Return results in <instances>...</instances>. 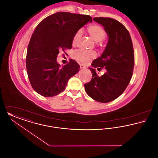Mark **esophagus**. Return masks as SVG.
<instances>
[{
    "mask_svg": "<svg viewBox=\"0 0 158 158\" xmlns=\"http://www.w3.org/2000/svg\"><path fill=\"white\" fill-rule=\"evenodd\" d=\"M80 68H81V69H85V66L84 65L82 64H80Z\"/></svg>",
    "mask_w": 158,
    "mask_h": 158,
    "instance_id": "esophagus-1",
    "label": "esophagus"
}]
</instances>
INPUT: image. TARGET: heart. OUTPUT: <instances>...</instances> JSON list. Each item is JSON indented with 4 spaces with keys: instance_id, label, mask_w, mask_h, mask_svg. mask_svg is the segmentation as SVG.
I'll use <instances>...</instances> for the list:
<instances>
[{
    "instance_id": "obj_1",
    "label": "heart",
    "mask_w": 158,
    "mask_h": 158,
    "mask_svg": "<svg viewBox=\"0 0 158 158\" xmlns=\"http://www.w3.org/2000/svg\"><path fill=\"white\" fill-rule=\"evenodd\" d=\"M86 32L88 35L95 43H102V40L106 35V31L102 27L98 24H92L88 27ZM82 35V30L76 31L73 40L72 44L76 45L79 42ZM97 56V53L94 52H85L82 50H79L75 54V58L77 60L82 63H88L91 59H94Z\"/></svg>"
}]
</instances>
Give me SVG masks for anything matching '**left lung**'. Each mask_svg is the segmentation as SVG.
I'll return each mask as SVG.
<instances>
[{
  "instance_id": "1",
  "label": "left lung",
  "mask_w": 158,
  "mask_h": 158,
  "mask_svg": "<svg viewBox=\"0 0 158 158\" xmlns=\"http://www.w3.org/2000/svg\"><path fill=\"white\" fill-rule=\"evenodd\" d=\"M94 21L103 26L108 40L102 54L92 63V78L84 85L88 95L99 102H109L119 97L131 79L135 54L131 38L126 27L110 18H94ZM104 68L101 77L96 73Z\"/></svg>"
}]
</instances>
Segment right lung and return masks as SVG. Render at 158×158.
Instances as JSON below:
<instances>
[{
  "label": "right lung",
  "mask_w": 158,
  "mask_h": 158,
  "mask_svg": "<svg viewBox=\"0 0 158 158\" xmlns=\"http://www.w3.org/2000/svg\"><path fill=\"white\" fill-rule=\"evenodd\" d=\"M89 22H92L89 15L60 12L37 26L28 46L26 67L31 85L38 94L45 97L58 95L79 71L75 60L61 68L57 57L60 50L71 49L76 31Z\"/></svg>",
  "instance_id": "1"
}]
</instances>
